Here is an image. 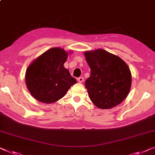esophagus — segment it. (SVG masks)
<instances>
[{
  "mask_svg": "<svg viewBox=\"0 0 155 155\" xmlns=\"http://www.w3.org/2000/svg\"><path fill=\"white\" fill-rule=\"evenodd\" d=\"M78 81L80 83H82L83 81H84V78L82 77H80L79 78H78Z\"/></svg>",
  "mask_w": 155,
  "mask_h": 155,
  "instance_id": "34e87169",
  "label": "esophagus"
}]
</instances>
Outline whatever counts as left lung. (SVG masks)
<instances>
[{"label": "left lung", "mask_w": 155, "mask_h": 155, "mask_svg": "<svg viewBox=\"0 0 155 155\" xmlns=\"http://www.w3.org/2000/svg\"><path fill=\"white\" fill-rule=\"evenodd\" d=\"M91 73L85 87L93 104L101 109H110L121 104L129 93L131 73L127 64L102 49L84 52Z\"/></svg>", "instance_id": "obj_1"}]
</instances>
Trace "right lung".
Returning <instances> with one entry per match:
<instances>
[{
    "label": "right lung",
    "mask_w": 155,
    "mask_h": 155,
    "mask_svg": "<svg viewBox=\"0 0 155 155\" xmlns=\"http://www.w3.org/2000/svg\"><path fill=\"white\" fill-rule=\"evenodd\" d=\"M68 55L63 48H53L29 65L26 71V84L37 101L44 104L57 101L77 82L64 66Z\"/></svg>",
    "instance_id": "add662e5"
}]
</instances>
